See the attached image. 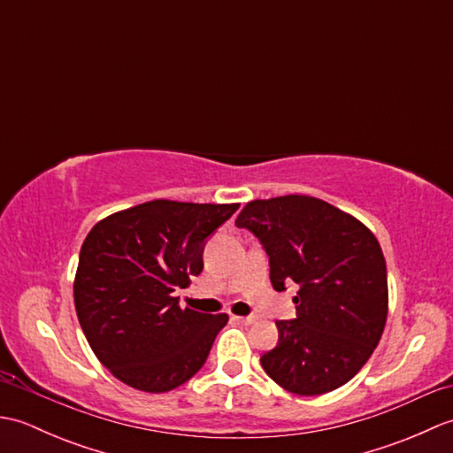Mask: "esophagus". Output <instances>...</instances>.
I'll use <instances>...</instances> for the list:
<instances>
[{"label":"esophagus","instance_id":"obj_1","mask_svg":"<svg viewBox=\"0 0 453 453\" xmlns=\"http://www.w3.org/2000/svg\"><path fill=\"white\" fill-rule=\"evenodd\" d=\"M232 319H234V321H237V323H242V325H253V323L257 321V317H255V315H247V317H239V315H234Z\"/></svg>","mask_w":453,"mask_h":453}]
</instances>
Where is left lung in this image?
I'll return each mask as SVG.
<instances>
[{"label":"left lung","instance_id":"1","mask_svg":"<svg viewBox=\"0 0 453 453\" xmlns=\"http://www.w3.org/2000/svg\"><path fill=\"white\" fill-rule=\"evenodd\" d=\"M271 261L276 292L297 284V317L276 321L278 344L263 370L296 395H323L368 362L388 321V271L378 239L329 202L286 195L247 202L235 219Z\"/></svg>","mask_w":453,"mask_h":453}]
</instances>
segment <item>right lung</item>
Listing matches in <instances>:
<instances>
[{
  "instance_id": "obj_1",
  "label": "right lung",
  "mask_w": 453,
  "mask_h": 453,
  "mask_svg": "<svg viewBox=\"0 0 453 453\" xmlns=\"http://www.w3.org/2000/svg\"><path fill=\"white\" fill-rule=\"evenodd\" d=\"M237 208L159 198L91 227L80 251L73 302L85 339L114 378L165 393L204 365L229 317L182 310L173 292L202 273L206 237Z\"/></svg>"
}]
</instances>
